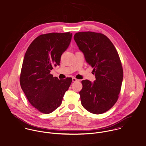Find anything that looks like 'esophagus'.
<instances>
[{"instance_id": "esophagus-1", "label": "esophagus", "mask_w": 146, "mask_h": 146, "mask_svg": "<svg viewBox=\"0 0 146 146\" xmlns=\"http://www.w3.org/2000/svg\"><path fill=\"white\" fill-rule=\"evenodd\" d=\"M72 81H73V82H77V81H79L80 80L76 79V78H72Z\"/></svg>"}]
</instances>
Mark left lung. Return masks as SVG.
Listing matches in <instances>:
<instances>
[{"mask_svg":"<svg viewBox=\"0 0 146 146\" xmlns=\"http://www.w3.org/2000/svg\"><path fill=\"white\" fill-rule=\"evenodd\" d=\"M74 39L86 62L94 68L96 80L82 81L81 104L88 111L104 113L118 98L123 80V70L118 53L105 35L94 32L76 33Z\"/></svg>","mask_w":146,"mask_h":146,"instance_id":"left-lung-1","label":"left lung"}]
</instances>
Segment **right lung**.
<instances>
[{
    "label": "right lung",
    "instance_id": "add662e5",
    "mask_svg": "<svg viewBox=\"0 0 146 146\" xmlns=\"http://www.w3.org/2000/svg\"><path fill=\"white\" fill-rule=\"evenodd\" d=\"M72 37L70 33L41 35L26 52L20 84L30 103L41 113L48 114L59 107L72 82V78L59 80L50 73L54 66L60 65Z\"/></svg>",
    "mask_w": 146,
    "mask_h": 146
}]
</instances>
